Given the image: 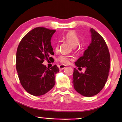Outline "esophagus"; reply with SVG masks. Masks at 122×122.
Masks as SVG:
<instances>
[{
    "label": "esophagus",
    "mask_w": 122,
    "mask_h": 122,
    "mask_svg": "<svg viewBox=\"0 0 122 122\" xmlns=\"http://www.w3.org/2000/svg\"><path fill=\"white\" fill-rule=\"evenodd\" d=\"M66 67L65 66V65H60L59 66V69L60 71H62V70L64 69L65 68H66Z\"/></svg>",
    "instance_id": "esophagus-1"
}]
</instances>
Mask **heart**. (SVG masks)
Here are the masks:
<instances>
[{"label": "heart", "mask_w": 122, "mask_h": 122, "mask_svg": "<svg viewBox=\"0 0 122 122\" xmlns=\"http://www.w3.org/2000/svg\"><path fill=\"white\" fill-rule=\"evenodd\" d=\"M65 39L69 42L73 47H76L79 44L80 39L77 35L73 31H70L68 32L65 36ZM59 48V44H56L55 48V50H57ZM58 60L61 62L65 64H67L69 62V57L66 55H61L58 58Z\"/></svg>", "instance_id": "obj_1"}]
</instances>
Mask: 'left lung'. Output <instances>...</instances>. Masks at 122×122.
<instances>
[{
	"label": "left lung",
	"instance_id": "left-lung-1",
	"mask_svg": "<svg viewBox=\"0 0 122 122\" xmlns=\"http://www.w3.org/2000/svg\"><path fill=\"white\" fill-rule=\"evenodd\" d=\"M90 32L92 42L75 62L77 67L86 68V71L80 73L75 68L73 76L74 89L86 97L96 95L102 90L110 69V53L104 39L93 28Z\"/></svg>",
	"mask_w": 122,
	"mask_h": 122
}]
</instances>
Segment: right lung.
Masks as SVG:
<instances>
[{
	"label": "right lung",
	"mask_w": 122,
	"mask_h": 122,
	"mask_svg": "<svg viewBox=\"0 0 122 122\" xmlns=\"http://www.w3.org/2000/svg\"><path fill=\"white\" fill-rule=\"evenodd\" d=\"M55 31L41 27L34 28L23 37L18 46L16 56L18 77L25 90L33 96L44 95L55 85L59 68L54 65L49 68L42 63L54 54L51 41Z\"/></svg>",
	"instance_id": "1"
}]
</instances>
